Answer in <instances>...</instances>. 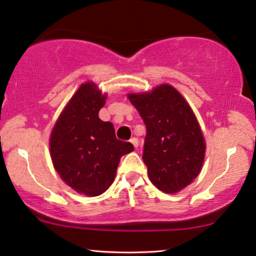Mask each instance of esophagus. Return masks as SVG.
<instances>
[{
	"mask_svg": "<svg viewBox=\"0 0 256 256\" xmlns=\"http://www.w3.org/2000/svg\"><path fill=\"white\" fill-rule=\"evenodd\" d=\"M130 143L132 146H134V148L136 149L138 146V140L136 138H130Z\"/></svg>",
	"mask_w": 256,
	"mask_h": 256,
	"instance_id": "obj_1",
	"label": "esophagus"
}]
</instances>
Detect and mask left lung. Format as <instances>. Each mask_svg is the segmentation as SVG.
Returning a JSON list of instances; mask_svg holds the SVG:
<instances>
[{
    "instance_id": "8db88e82",
    "label": "left lung",
    "mask_w": 256,
    "mask_h": 256,
    "mask_svg": "<svg viewBox=\"0 0 256 256\" xmlns=\"http://www.w3.org/2000/svg\"><path fill=\"white\" fill-rule=\"evenodd\" d=\"M128 99L144 121L143 162L152 183L166 194H176L200 172L205 140L186 100L168 84L149 93H130Z\"/></svg>"
}]
</instances>
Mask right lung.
Wrapping results in <instances>:
<instances>
[{
	"mask_svg": "<svg viewBox=\"0 0 256 256\" xmlns=\"http://www.w3.org/2000/svg\"><path fill=\"white\" fill-rule=\"evenodd\" d=\"M92 82L82 84L66 104L50 136L52 163L59 176L78 194L96 197L114 182L120 158L134 150L115 136L114 126L100 120L106 102Z\"/></svg>",
	"mask_w": 256,
	"mask_h": 256,
	"instance_id": "right-lung-1",
	"label": "right lung"
}]
</instances>
